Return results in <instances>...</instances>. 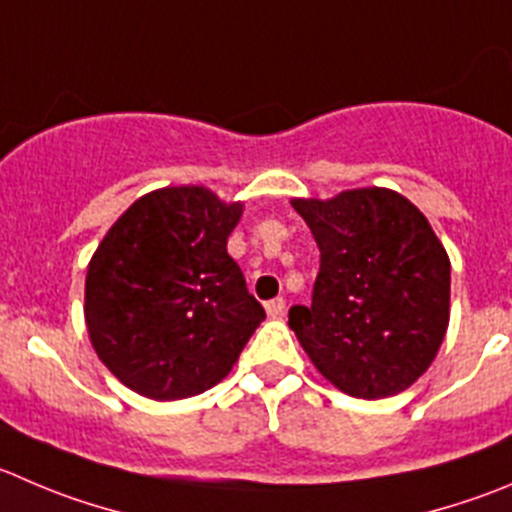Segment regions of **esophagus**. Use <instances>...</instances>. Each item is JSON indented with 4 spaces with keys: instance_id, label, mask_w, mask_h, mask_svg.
Masks as SVG:
<instances>
[{
    "instance_id": "obj_1",
    "label": "esophagus",
    "mask_w": 512,
    "mask_h": 512,
    "mask_svg": "<svg viewBox=\"0 0 512 512\" xmlns=\"http://www.w3.org/2000/svg\"><path fill=\"white\" fill-rule=\"evenodd\" d=\"M284 309H286V301L284 299L266 301V314H269L271 319H279V316H284Z\"/></svg>"
}]
</instances>
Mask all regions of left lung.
Returning a JSON list of instances; mask_svg holds the SVG:
<instances>
[{"label": "left lung", "instance_id": "8db88e82", "mask_svg": "<svg viewBox=\"0 0 512 512\" xmlns=\"http://www.w3.org/2000/svg\"><path fill=\"white\" fill-rule=\"evenodd\" d=\"M291 206L321 253L311 306L289 311L304 352L352 397L407 389L432 364L450 321V259L427 218L387 188Z\"/></svg>", "mask_w": 512, "mask_h": 512}]
</instances>
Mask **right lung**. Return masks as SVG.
I'll return each mask as SVG.
<instances>
[{"mask_svg": "<svg viewBox=\"0 0 512 512\" xmlns=\"http://www.w3.org/2000/svg\"><path fill=\"white\" fill-rule=\"evenodd\" d=\"M241 203L201 186L138 198L97 246L85 281L92 347L150 399H183L221 382L266 311L226 243Z\"/></svg>", "mask_w": 512, "mask_h": 512, "instance_id": "obj_1", "label": "right lung"}]
</instances>
